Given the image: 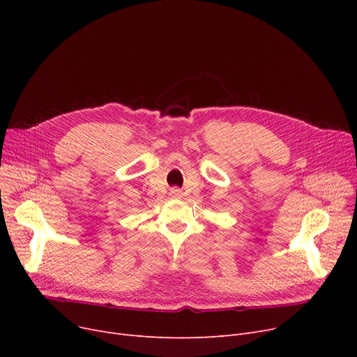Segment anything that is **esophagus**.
<instances>
[{"mask_svg":"<svg viewBox=\"0 0 357 357\" xmlns=\"http://www.w3.org/2000/svg\"><path fill=\"white\" fill-rule=\"evenodd\" d=\"M171 195L172 197H182V191L179 188H176V186H174V188H171Z\"/></svg>","mask_w":357,"mask_h":357,"instance_id":"1","label":"esophagus"}]
</instances>
